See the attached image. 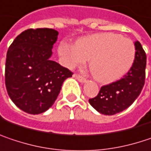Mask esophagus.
I'll return each mask as SVG.
<instances>
[{
  "instance_id": "34e87169",
  "label": "esophagus",
  "mask_w": 151,
  "mask_h": 151,
  "mask_svg": "<svg viewBox=\"0 0 151 151\" xmlns=\"http://www.w3.org/2000/svg\"><path fill=\"white\" fill-rule=\"evenodd\" d=\"M73 77L74 78H76L80 83H85V82H86V79L84 78V77H82V76H80V75H78V74H74L73 75Z\"/></svg>"
}]
</instances>
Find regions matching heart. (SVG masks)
Instances as JSON below:
<instances>
[{
    "instance_id": "b5f03b06",
    "label": "heart",
    "mask_w": 151,
    "mask_h": 151,
    "mask_svg": "<svg viewBox=\"0 0 151 151\" xmlns=\"http://www.w3.org/2000/svg\"><path fill=\"white\" fill-rule=\"evenodd\" d=\"M58 52L61 61L69 69L83 67L90 59V67L97 80L111 83L125 75L131 68L136 48L130 38L104 32L87 35L76 45L63 41Z\"/></svg>"
}]
</instances>
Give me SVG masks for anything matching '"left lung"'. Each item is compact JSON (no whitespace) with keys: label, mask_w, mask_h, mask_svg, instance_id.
<instances>
[{"label":"left lung","mask_w":151,"mask_h":151,"mask_svg":"<svg viewBox=\"0 0 151 151\" xmlns=\"http://www.w3.org/2000/svg\"><path fill=\"white\" fill-rule=\"evenodd\" d=\"M136 56L130 71L121 79L100 88L90 99V104L99 113L114 115L127 109L141 93L145 80L146 53L139 41L135 42Z\"/></svg>","instance_id":"8db88e82"}]
</instances>
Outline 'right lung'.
<instances>
[{"mask_svg":"<svg viewBox=\"0 0 151 151\" xmlns=\"http://www.w3.org/2000/svg\"><path fill=\"white\" fill-rule=\"evenodd\" d=\"M58 35L52 28L27 29L14 39L7 50V93L27 113L35 115L47 111L60 92L63 82L73 74L50 59Z\"/></svg>","mask_w":151,"mask_h":151,"instance_id":"right-lung-1","label":"right lung"}]
</instances>
